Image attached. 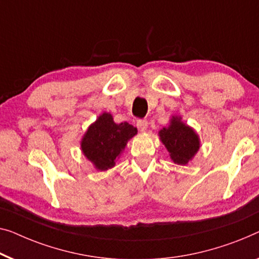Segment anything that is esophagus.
<instances>
[{
	"instance_id": "34e87169",
	"label": "esophagus",
	"mask_w": 259,
	"mask_h": 259,
	"mask_svg": "<svg viewBox=\"0 0 259 259\" xmlns=\"http://www.w3.org/2000/svg\"><path fill=\"white\" fill-rule=\"evenodd\" d=\"M137 127L140 132H146V130H147V127H148V122L146 120H138Z\"/></svg>"
}]
</instances>
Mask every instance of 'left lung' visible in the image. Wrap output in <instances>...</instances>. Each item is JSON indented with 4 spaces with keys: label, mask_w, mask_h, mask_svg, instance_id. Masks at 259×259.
<instances>
[{
    "label": "left lung",
    "mask_w": 259,
    "mask_h": 259,
    "mask_svg": "<svg viewBox=\"0 0 259 259\" xmlns=\"http://www.w3.org/2000/svg\"><path fill=\"white\" fill-rule=\"evenodd\" d=\"M160 141L176 164H188L201 147L200 137L193 127L182 121V117L173 115L169 125L159 131Z\"/></svg>",
    "instance_id": "left-lung-1"
}]
</instances>
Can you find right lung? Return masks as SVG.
I'll return each mask as SVG.
<instances>
[{"label": "right lung", "mask_w": 259, "mask_h": 259, "mask_svg": "<svg viewBox=\"0 0 259 259\" xmlns=\"http://www.w3.org/2000/svg\"><path fill=\"white\" fill-rule=\"evenodd\" d=\"M138 130L128 122L117 123L108 112H104L86 130L80 140L84 156L97 170L105 171L114 167L117 160Z\"/></svg>", "instance_id": "right-lung-1"}]
</instances>
